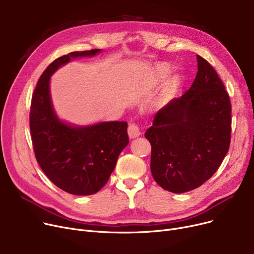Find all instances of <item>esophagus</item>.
I'll list each match as a JSON object with an SVG mask.
<instances>
[{"instance_id": "obj_1", "label": "esophagus", "mask_w": 254, "mask_h": 254, "mask_svg": "<svg viewBox=\"0 0 254 254\" xmlns=\"http://www.w3.org/2000/svg\"><path fill=\"white\" fill-rule=\"evenodd\" d=\"M127 134L130 139H135L141 135L140 128L136 124H130L127 128Z\"/></svg>"}]
</instances>
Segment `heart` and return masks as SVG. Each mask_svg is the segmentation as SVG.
I'll return each mask as SVG.
<instances>
[{
  "mask_svg": "<svg viewBox=\"0 0 254 254\" xmlns=\"http://www.w3.org/2000/svg\"><path fill=\"white\" fill-rule=\"evenodd\" d=\"M172 73V68L170 64H159L157 65L153 74H152V77L150 78V85H155L159 82L164 81V80ZM181 85V79L178 75H174L173 77H171L168 82L165 86V91H164V96H167V95H170V93L174 92L175 90H177ZM162 100L157 101L154 105L155 107L159 105V103H161Z\"/></svg>",
  "mask_w": 254,
  "mask_h": 254,
  "instance_id": "heart-1",
  "label": "heart"
}]
</instances>
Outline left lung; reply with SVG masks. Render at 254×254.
Returning <instances> with one entry per match:
<instances>
[{"mask_svg":"<svg viewBox=\"0 0 254 254\" xmlns=\"http://www.w3.org/2000/svg\"><path fill=\"white\" fill-rule=\"evenodd\" d=\"M196 61L190 88L158 110L145 132L152 176L174 193L195 190L211 178L231 142L230 97L213 66L199 56Z\"/></svg>","mask_w":254,"mask_h":254,"instance_id":"8db88e82","label":"left lung"}]
</instances>
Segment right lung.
I'll return each mask as SVG.
<instances>
[{
	"label": "right lung",
	"mask_w": 254,
	"mask_h": 254,
	"mask_svg": "<svg viewBox=\"0 0 254 254\" xmlns=\"http://www.w3.org/2000/svg\"><path fill=\"white\" fill-rule=\"evenodd\" d=\"M101 52L74 51L52 62L40 77L32 99L30 128L37 162L58 188L75 195L96 193L108 181L128 144L127 124L76 126L64 122L53 108L50 78L71 61Z\"/></svg>",
	"instance_id": "1"
}]
</instances>
